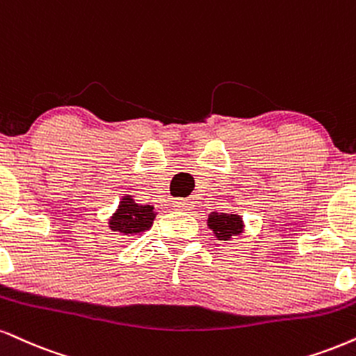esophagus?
Instances as JSON below:
<instances>
[{"instance_id": "1", "label": "esophagus", "mask_w": 356, "mask_h": 356, "mask_svg": "<svg viewBox=\"0 0 356 356\" xmlns=\"http://www.w3.org/2000/svg\"><path fill=\"white\" fill-rule=\"evenodd\" d=\"M174 207L181 209V211H191L192 209V202L191 200H184V199H177L174 202Z\"/></svg>"}]
</instances>
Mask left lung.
<instances>
[{"label": "left lung", "mask_w": 356, "mask_h": 356, "mask_svg": "<svg viewBox=\"0 0 356 356\" xmlns=\"http://www.w3.org/2000/svg\"><path fill=\"white\" fill-rule=\"evenodd\" d=\"M207 225L219 241H230L234 235H238L243 229L241 216L224 212H212L207 219Z\"/></svg>", "instance_id": "left-lung-1"}]
</instances>
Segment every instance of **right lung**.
I'll return each instance as SVG.
<instances>
[{"label":"right lung","mask_w":356,"mask_h":356,"mask_svg":"<svg viewBox=\"0 0 356 356\" xmlns=\"http://www.w3.org/2000/svg\"><path fill=\"white\" fill-rule=\"evenodd\" d=\"M154 219H156V212L152 205H139L131 195H126L119 202L118 211L109 219V227L114 232L136 235L151 229Z\"/></svg>","instance_id":"1"}]
</instances>
